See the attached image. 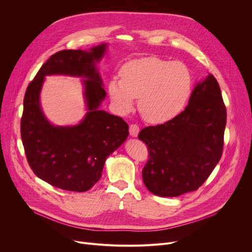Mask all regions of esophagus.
<instances>
[{
    "label": "esophagus",
    "mask_w": 252,
    "mask_h": 252,
    "mask_svg": "<svg viewBox=\"0 0 252 252\" xmlns=\"http://www.w3.org/2000/svg\"><path fill=\"white\" fill-rule=\"evenodd\" d=\"M139 131H140V127L137 125L131 124L129 126V135L131 137H137L138 134H139Z\"/></svg>",
    "instance_id": "obj_1"
}]
</instances>
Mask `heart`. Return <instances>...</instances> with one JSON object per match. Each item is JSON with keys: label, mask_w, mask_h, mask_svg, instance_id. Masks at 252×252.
Here are the masks:
<instances>
[{"label": "heart", "mask_w": 252, "mask_h": 252, "mask_svg": "<svg viewBox=\"0 0 252 252\" xmlns=\"http://www.w3.org/2000/svg\"><path fill=\"white\" fill-rule=\"evenodd\" d=\"M193 78L187 65L157 57L131 60L113 77L108 92L119 111L128 110L138 98V109L145 121L161 124L176 116L188 101Z\"/></svg>", "instance_id": "1"}]
</instances>
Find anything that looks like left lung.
Wrapping results in <instances>:
<instances>
[{
	"label": "left lung",
	"instance_id": "left-lung-1",
	"mask_svg": "<svg viewBox=\"0 0 252 252\" xmlns=\"http://www.w3.org/2000/svg\"><path fill=\"white\" fill-rule=\"evenodd\" d=\"M226 123L220 85L208 74L196 85L183 112L139 133L149 152L142 170L146 188L162 197L196 191L220 159Z\"/></svg>",
	"mask_w": 252,
	"mask_h": 252
}]
</instances>
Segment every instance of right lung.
I'll return each mask as SVG.
<instances>
[{
    "instance_id": "obj_1",
    "label": "right lung",
    "mask_w": 252,
    "mask_h": 252,
    "mask_svg": "<svg viewBox=\"0 0 252 252\" xmlns=\"http://www.w3.org/2000/svg\"><path fill=\"white\" fill-rule=\"evenodd\" d=\"M106 44L90 51L63 50L52 55L26 89L21 117V140L26 159L36 177L52 186L86 192L99 181L107 158L126 140L128 126L122 117L99 110L106 96L96 68ZM66 74L87 78L85 97L88 112L73 127H54L39 105L44 76Z\"/></svg>"
}]
</instances>
